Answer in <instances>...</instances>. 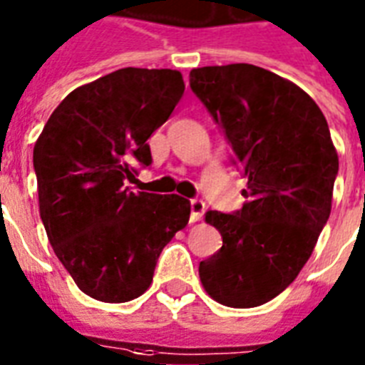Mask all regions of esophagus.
I'll return each mask as SVG.
<instances>
[{"label": "esophagus", "instance_id": "34e87169", "mask_svg": "<svg viewBox=\"0 0 365 365\" xmlns=\"http://www.w3.org/2000/svg\"><path fill=\"white\" fill-rule=\"evenodd\" d=\"M205 212V203L201 200H192L190 201V222H197Z\"/></svg>", "mask_w": 365, "mask_h": 365}]
</instances>
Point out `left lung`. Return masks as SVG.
Masks as SVG:
<instances>
[{
    "instance_id": "8db88e82",
    "label": "left lung",
    "mask_w": 365,
    "mask_h": 365,
    "mask_svg": "<svg viewBox=\"0 0 365 365\" xmlns=\"http://www.w3.org/2000/svg\"><path fill=\"white\" fill-rule=\"evenodd\" d=\"M190 88L249 179L243 209L205 212L222 247L200 262L201 284L226 307H258L279 296L313 255L331 211L337 150L313 98L264 67H197Z\"/></svg>"
}]
</instances>
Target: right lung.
I'll use <instances>...</instances> for the list:
<instances>
[{
	"label": "right lung",
	"mask_w": 365,
	"mask_h": 365,
	"mask_svg": "<svg viewBox=\"0 0 365 365\" xmlns=\"http://www.w3.org/2000/svg\"><path fill=\"white\" fill-rule=\"evenodd\" d=\"M185 92L175 69L124 67L66 96L34 147L39 215L54 255L86 296L139 298L165 245L188 224L190 201L128 192L147 139Z\"/></svg>",
	"instance_id": "add662e5"
}]
</instances>
